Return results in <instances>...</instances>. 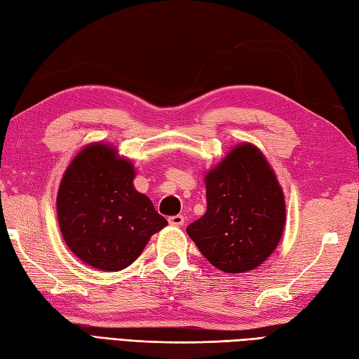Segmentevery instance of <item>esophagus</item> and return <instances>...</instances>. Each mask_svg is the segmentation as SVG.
Wrapping results in <instances>:
<instances>
[{
	"instance_id": "34e87169",
	"label": "esophagus",
	"mask_w": 359,
	"mask_h": 359,
	"mask_svg": "<svg viewBox=\"0 0 359 359\" xmlns=\"http://www.w3.org/2000/svg\"><path fill=\"white\" fill-rule=\"evenodd\" d=\"M169 223L172 226H182V224H184V217H182V215H172V217H169Z\"/></svg>"
}]
</instances>
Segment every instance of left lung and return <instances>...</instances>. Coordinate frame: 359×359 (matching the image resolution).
Masks as SVG:
<instances>
[{
  "mask_svg": "<svg viewBox=\"0 0 359 359\" xmlns=\"http://www.w3.org/2000/svg\"><path fill=\"white\" fill-rule=\"evenodd\" d=\"M206 214L186 229L200 252L224 273L262 265L282 237L285 200L260 150L233 149L206 175Z\"/></svg>",
  "mask_w": 359,
  "mask_h": 359,
  "instance_id": "obj_1",
  "label": "left lung"
}]
</instances>
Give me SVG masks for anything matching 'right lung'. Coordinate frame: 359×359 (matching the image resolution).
<instances>
[{
	"label": "right lung",
	"mask_w": 359,
	"mask_h": 359,
	"mask_svg": "<svg viewBox=\"0 0 359 359\" xmlns=\"http://www.w3.org/2000/svg\"><path fill=\"white\" fill-rule=\"evenodd\" d=\"M133 180V164L105 144L88 145L65 172L57 195L58 226L86 265L104 271L127 268L167 226Z\"/></svg>",
	"instance_id": "add662e5"
}]
</instances>
